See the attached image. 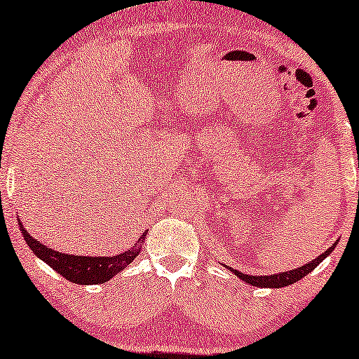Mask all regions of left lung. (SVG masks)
<instances>
[{
    "mask_svg": "<svg viewBox=\"0 0 359 359\" xmlns=\"http://www.w3.org/2000/svg\"><path fill=\"white\" fill-rule=\"evenodd\" d=\"M337 247V243H333L330 248H327V252H323L320 257H317L316 259H312V262H309L304 264V266H299L296 269H289V271H284V273H279V274H271V276H252V274H245V273H240L237 269H232L230 266H227V269H230L235 276H238L242 281L252 284V286H257V287H273V289H279V287H286V286H291V284L297 283L299 279H302L304 276H307L309 273L313 271L318 264H320L323 259H325L328 255L333 252V248Z\"/></svg>",
    "mask_w": 359,
    "mask_h": 359,
    "instance_id": "1",
    "label": "left lung"
}]
</instances>
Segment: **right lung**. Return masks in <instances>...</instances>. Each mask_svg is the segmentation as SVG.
<instances>
[{
	"instance_id": "1",
	"label": "right lung",
	"mask_w": 359,
	"mask_h": 359,
	"mask_svg": "<svg viewBox=\"0 0 359 359\" xmlns=\"http://www.w3.org/2000/svg\"><path fill=\"white\" fill-rule=\"evenodd\" d=\"M18 224L21 227L24 240H26L34 255H37L52 269H55L58 274H62L63 278L75 284H102L109 281L117 273L129 266L135 257H139L140 247L147 237V232L140 235L139 243H135V248L127 250V252L116 255V257H78V255L60 253L55 252L53 248L46 247L24 229L19 217Z\"/></svg>"
}]
</instances>
